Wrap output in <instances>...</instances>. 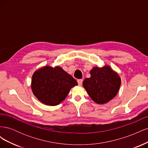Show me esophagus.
<instances>
[{
	"label": "esophagus",
	"instance_id": "esophagus-1",
	"mask_svg": "<svg viewBox=\"0 0 148 148\" xmlns=\"http://www.w3.org/2000/svg\"><path fill=\"white\" fill-rule=\"evenodd\" d=\"M78 85H79V86H82V83H83V79H78Z\"/></svg>",
	"mask_w": 148,
	"mask_h": 148
}]
</instances>
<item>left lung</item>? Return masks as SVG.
<instances>
[{
    "label": "left lung",
    "instance_id": "obj_1",
    "mask_svg": "<svg viewBox=\"0 0 148 148\" xmlns=\"http://www.w3.org/2000/svg\"><path fill=\"white\" fill-rule=\"evenodd\" d=\"M91 77L85 79L83 86L88 95L97 104H106L114 98L119 91L121 78L109 65L95 66L90 71Z\"/></svg>",
    "mask_w": 148,
    "mask_h": 148
}]
</instances>
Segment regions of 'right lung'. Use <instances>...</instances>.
<instances>
[{
	"mask_svg": "<svg viewBox=\"0 0 148 148\" xmlns=\"http://www.w3.org/2000/svg\"><path fill=\"white\" fill-rule=\"evenodd\" d=\"M78 83L62 67L44 66L35 71L31 79L34 95L42 104L54 106L59 104Z\"/></svg>",
	"mask_w": 148,
	"mask_h": 148,
	"instance_id": "right-lung-1",
	"label": "right lung"
}]
</instances>
